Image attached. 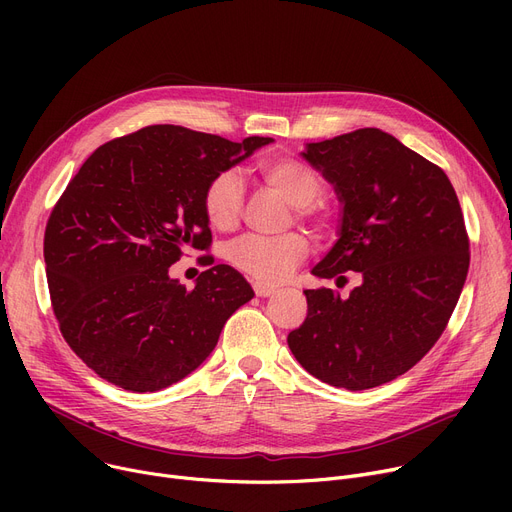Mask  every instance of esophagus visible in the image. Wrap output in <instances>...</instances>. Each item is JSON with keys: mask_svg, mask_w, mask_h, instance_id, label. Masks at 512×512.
Masks as SVG:
<instances>
[{"mask_svg": "<svg viewBox=\"0 0 512 512\" xmlns=\"http://www.w3.org/2000/svg\"><path fill=\"white\" fill-rule=\"evenodd\" d=\"M253 290H255V294L257 297H261V299H265V297H270V294H274L276 292V288H272V286H265V284H253Z\"/></svg>", "mask_w": 512, "mask_h": 512, "instance_id": "34e87169", "label": "esophagus"}]
</instances>
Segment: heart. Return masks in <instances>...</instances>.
<instances>
[{
    "label": "heart",
    "mask_w": 512,
    "mask_h": 512,
    "mask_svg": "<svg viewBox=\"0 0 512 512\" xmlns=\"http://www.w3.org/2000/svg\"><path fill=\"white\" fill-rule=\"evenodd\" d=\"M267 186H272L290 205L297 218L311 222L317 230H328L332 209L319 199L324 178L297 157H267L257 164ZM245 203V186L234 170L215 174L203 191L207 222L218 230H232ZM309 253V240L301 232L282 236H242L228 249L230 263L238 272L259 284H280Z\"/></svg>",
    "instance_id": "1"
}]
</instances>
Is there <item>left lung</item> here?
Instances as JSON below:
<instances>
[{
  "instance_id": "left-lung-1",
  "label": "left lung",
  "mask_w": 512,
  "mask_h": 512,
  "mask_svg": "<svg viewBox=\"0 0 512 512\" xmlns=\"http://www.w3.org/2000/svg\"><path fill=\"white\" fill-rule=\"evenodd\" d=\"M303 157L344 205L340 238L313 274L361 272L363 282L348 299L305 290L307 317L288 346L330 386H382L429 353L461 297L469 236L459 199L442 168L380 128L309 143Z\"/></svg>"
}]
</instances>
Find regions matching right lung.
<instances>
[{
	"instance_id": "1",
	"label": "right lung",
	"mask_w": 512,
	"mask_h": 512,
	"mask_svg": "<svg viewBox=\"0 0 512 512\" xmlns=\"http://www.w3.org/2000/svg\"><path fill=\"white\" fill-rule=\"evenodd\" d=\"M267 143L155 124L107 141L68 182L43 238L49 297L64 340L99 378L130 392L180 382L253 299L211 255L193 290L168 272L184 251L211 247L207 182Z\"/></svg>"
}]
</instances>
